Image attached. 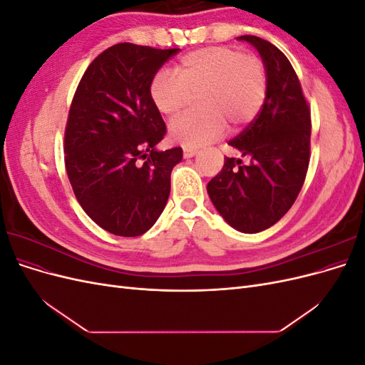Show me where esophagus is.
<instances>
[{"mask_svg": "<svg viewBox=\"0 0 365 365\" xmlns=\"http://www.w3.org/2000/svg\"><path fill=\"white\" fill-rule=\"evenodd\" d=\"M182 152H184V158H192L197 150L195 148H184Z\"/></svg>", "mask_w": 365, "mask_h": 365, "instance_id": "34e87169", "label": "esophagus"}]
</instances>
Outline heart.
<instances>
[{
  "label": "heart",
  "instance_id": "heart-1",
  "mask_svg": "<svg viewBox=\"0 0 365 365\" xmlns=\"http://www.w3.org/2000/svg\"><path fill=\"white\" fill-rule=\"evenodd\" d=\"M163 115H176L195 96L200 109L181 114L169 125L170 138L182 146H201L219 138L227 123L240 128L257 115L267 96V73L260 59L228 47L187 53L173 74L158 73L149 88Z\"/></svg>",
  "mask_w": 365,
  "mask_h": 365
}]
</instances>
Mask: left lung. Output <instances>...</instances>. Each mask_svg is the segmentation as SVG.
Segmentation results:
<instances>
[{
	"label": "left lung",
	"instance_id": "left-lung-1",
	"mask_svg": "<svg viewBox=\"0 0 365 365\" xmlns=\"http://www.w3.org/2000/svg\"><path fill=\"white\" fill-rule=\"evenodd\" d=\"M237 39L259 51L267 96L259 115L230 141L250 163L225 158L207 192L230 227L254 235L279 222L302 190L309 165L311 111L291 62L277 47L251 35Z\"/></svg>",
	"mask_w": 365,
	"mask_h": 365
}]
</instances>
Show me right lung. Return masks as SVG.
<instances>
[{"label":"right lung","instance_id":"right-lung-1","mask_svg":"<svg viewBox=\"0 0 365 365\" xmlns=\"http://www.w3.org/2000/svg\"><path fill=\"white\" fill-rule=\"evenodd\" d=\"M178 51L117 43L90 63L73 97L63 145L68 180L85 213L115 236L145 235L168 204L182 149H157L165 125L149 88Z\"/></svg>","mask_w":365,"mask_h":365}]
</instances>
